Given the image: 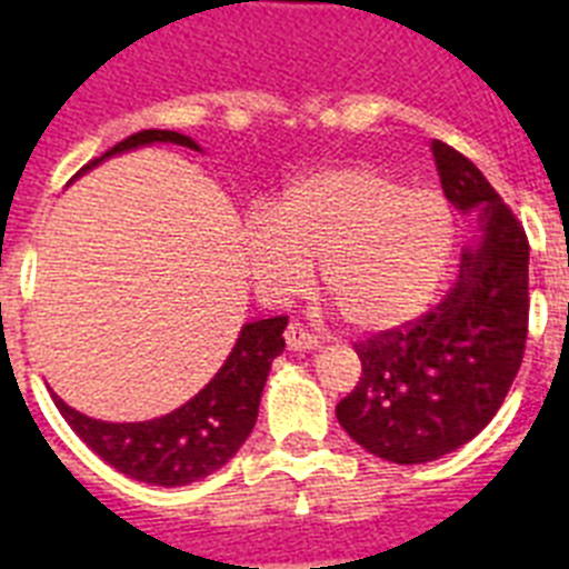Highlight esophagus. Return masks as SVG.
Returning <instances> with one entry per match:
<instances>
[{
  "label": "esophagus",
  "mask_w": 569,
  "mask_h": 569,
  "mask_svg": "<svg viewBox=\"0 0 569 569\" xmlns=\"http://www.w3.org/2000/svg\"><path fill=\"white\" fill-rule=\"evenodd\" d=\"M284 339H288L290 350H316V347L321 345L319 336H313L310 330L301 328V325H290L288 333H284Z\"/></svg>",
  "instance_id": "esophagus-1"
}]
</instances>
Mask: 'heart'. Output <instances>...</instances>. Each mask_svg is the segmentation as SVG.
Here are the masks:
<instances>
[{"mask_svg":"<svg viewBox=\"0 0 569 569\" xmlns=\"http://www.w3.org/2000/svg\"><path fill=\"white\" fill-rule=\"evenodd\" d=\"M453 210L370 164L296 176L241 230L256 288L288 299L321 261V288L356 330L385 333L436 299L453 256Z\"/></svg>","mask_w":569,"mask_h":569,"instance_id":"obj_1","label":"heart"}]
</instances>
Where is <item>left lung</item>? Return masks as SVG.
<instances>
[{"label":"left lung","instance_id":"left-lung-1","mask_svg":"<svg viewBox=\"0 0 569 569\" xmlns=\"http://www.w3.org/2000/svg\"><path fill=\"white\" fill-rule=\"evenodd\" d=\"M430 150L450 204L476 216L479 241L439 308L356 345L359 385L336 405L347 436L393 465L441 459L479 436L527 345L525 228L467 156L439 139Z\"/></svg>","mask_w":569,"mask_h":569}]
</instances>
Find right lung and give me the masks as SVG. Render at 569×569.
Returning <instances> with one entry per match:
<instances>
[{
	"label": "right lung",
	"mask_w": 569,
	"mask_h": 569,
	"mask_svg": "<svg viewBox=\"0 0 569 569\" xmlns=\"http://www.w3.org/2000/svg\"><path fill=\"white\" fill-rule=\"evenodd\" d=\"M153 142H173L199 150L190 136L176 133V130H139L113 144L108 153L84 164L79 173L97 168L108 156ZM284 328H288V316L244 325L222 370L193 399L176 407L173 413L162 419L113 425V421H99L79 413L59 396H53V401L64 421L73 427V433L99 459L130 479L159 487L193 485L228 465L253 430L270 365L284 350V336H281Z\"/></svg>",
	"instance_id": "obj_1"
}]
</instances>
